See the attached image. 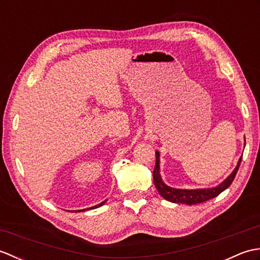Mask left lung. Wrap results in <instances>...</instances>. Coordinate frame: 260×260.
Segmentation results:
<instances>
[{"mask_svg": "<svg viewBox=\"0 0 260 260\" xmlns=\"http://www.w3.org/2000/svg\"><path fill=\"white\" fill-rule=\"evenodd\" d=\"M246 142V141H245ZM156 156V162H155V168L153 171V180H154V185L157 189L158 193L161 194L165 200L173 203H183L187 204V206H193V204L202 203L206 202L210 199H213L218 197L220 193L223 192L225 189H228L230 184L233 183L235 176L238 172V169L240 167L241 158H239L238 164H237L236 169L233 171L227 179H225L222 183H220L218 186L210 187V189H196V190H185V189H174V187H171L167 185L163 182L161 174H159V152H155Z\"/></svg>", "mask_w": 260, "mask_h": 260, "instance_id": "8db88e82", "label": "left lung"}]
</instances>
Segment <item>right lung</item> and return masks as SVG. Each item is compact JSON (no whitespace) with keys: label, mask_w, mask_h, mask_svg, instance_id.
<instances>
[{"label":"right lung","mask_w":260,"mask_h":260,"mask_svg":"<svg viewBox=\"0 0 260 260\" xmlns=\"http://www.w3.org/2000/svg\"><path fill=\"white\" fill-rule=\"evenodd\" d=\"M106 201H107V200H105V201H103L102 203H99V204H97V206H95V207H91V208H89V209H96V208L102 207L103 204H105V202H106ZM85 210H87V209H84V210H79V212H80V211H85ZM77 212H78V211H77Z\"/></svg>","instance_id":"right-lung-1"}]
</instances>
